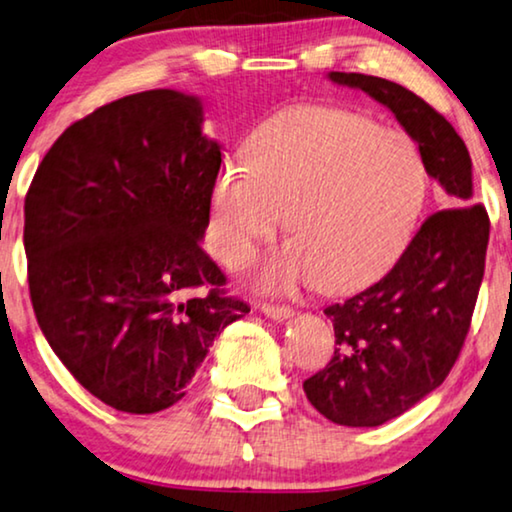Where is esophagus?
Returning <instances> with one entry per match:
<instances>
[{"label":"esophagus","mask_w":512,"mask_h":512,"mask_svg":"<svg viewBox=\"0 0 512 512\" xmlns=\"http://www.w3.org/2000/svg\"><path fill=\"white\" fill-rule=\"evenodd\" d=\"M260 309H262L264 316L271 318V320H288L292 313H295L290 309V306H281V304H262Z\"/></svg>","instance_id":"esophagus-1"}]
</instances>
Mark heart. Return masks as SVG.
<instances>
[{
  "label": "heart",
  "mask_w": 512,
  "mask_h": 512,
  "mask_svg": "<svg viewBox=\"0 0 512 512\" xmlns=\"http://www.w3.org/2000/svg\"><path fill=\"white\" fill-rule=\"evenodd\" d=\"M428 177L410 135L342 107L297 105L257 128L248 159H229L213 185L215 255L238 267L281 229L295 238L262 264L267 290L318 283L365 288L410 243Z\"/></svg>",
  "instance_id": "1"
}]
</instances>
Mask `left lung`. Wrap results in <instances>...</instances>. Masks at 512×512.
<instances>
[{"mask_svg": "<svg viewBox=\"0 0 512 512\" xmlns=\"http://www.w3.org/2000/svg\"><path fill=\"white\" fill-rule=\"evenodd\" d=\"M327 79L391 109L449 206L421 224L379 283L325 309L339 349L304 381V393L325 419L372 428L435 391L459 358L485 276L489 217L473 203L466 142L428 102L370 74L330 72Z\"/></svg>", "mask_w": 512, "mask_h": 512, "instance_id": "left-lung-1", "label": "left lung"}]
</instances>
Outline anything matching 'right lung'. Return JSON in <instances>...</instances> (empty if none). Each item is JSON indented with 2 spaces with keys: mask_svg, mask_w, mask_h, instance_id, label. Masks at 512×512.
Wrapping results in <instances>:
<instances>
[{
  "mask_svg": "<svg viewBox=\"0 0 512 512\" xmlns=\"http://www.w3.org/2000/svg\"><path fill=\"white\" fill-rule=\"evenodd\" d=\"M220 163L201 100L156 88L72 124L34 173L23 234L34 316L114 410L175 405L215 337L250 311L201 248Z\"/></svg>",
  "mask_w": 512,
  "mask_h": 512,
  "instance_id": "add662e5",
  "label": "right lung"
}]
</instances>
